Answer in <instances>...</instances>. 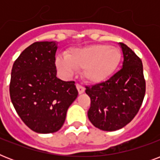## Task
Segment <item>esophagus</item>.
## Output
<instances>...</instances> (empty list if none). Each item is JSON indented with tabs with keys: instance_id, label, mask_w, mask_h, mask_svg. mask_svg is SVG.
Masks as SVG:
<instances>
[{
	"instance_id": "1",
	"label": "esophagus",
	"mask_w": 160,
	"mask_h": 160,
	"mask_svg": "<svg viewBox=\"0 0 160 160\" xmlns=\"http://www.w3.org/2000/svg\"><path fill=\"white\" fill-rule=\"evenodd\" d=\"M76 88H77L79 94H82L85 91V88L83 87L81 85H80V84H76Z\"/></svg>"
}]
</instances>
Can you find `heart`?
Segmentation results:
<instances>
[{
  "mask_svg": "<svg viewBox=\"0 0 160 160\" xmlns=\"http://www.w3.org/2000/svg\"><path fill=\"white\" fill-rule=\"evenodd\" d=\"M121 59L118 48L108 45H93L74 49L65 56L56 58L58 69L66 76L82 70L83 77L91 83H100L113 74Z\"/></svg>",
  "mask_w": 160,
  "mask_h": 160,
  "instance_id": "b5f03b06",
  "label": "heart"
}]
</instances>
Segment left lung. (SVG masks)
<instances>
[{
	"instance_id": "8db88e82",
	"label": "left lung",
	"mask_w": 160,
	"mask_h": 160,
	"mask_svg": "<svg viewBox=\"0 0 160 160\" xmlns=\"http://www.w3.org/2000/svg\"><path fill=\"white\" fill-rule=\"evenodd\" d=\"M123 66L109 80L85 86L90 98L88 118L98 129L114 131L134 119L145 95V80L140 58L124 43Z\"/></svg>"
}]
</instances>
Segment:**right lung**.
Masks as SVG:
<instances>
[{
	"mask_svg": "<svg viewBox=\"0 0 160 160\" xmlns=\"http://www.w3.org/2000/svg\"><path fill=\"white\" fill-rule=\"evenodd\" d=\"M55 41L35 42L15 60L10 96L21 120L36 133L58 131L77 98L75 81L56 77Z\"/></svg>",
	"mask_w": 160,
	"mask_h": 160,
	"instance_id": "1",
	"label": "right lung"
}]
</instances>
